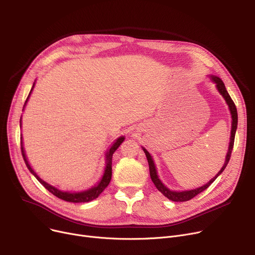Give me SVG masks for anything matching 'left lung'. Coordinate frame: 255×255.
Instances as JSON below:
<instances>
[{
  "mask_svg": "<svg viewBox=\"0 0 255 255\" xmlns=\"http://www.w3.org/2000/svg\"><path fill=\"white\" fill-rule=\"evenodd\" d=\"M211 79L213 80L214 83L216 84V87L218 89V91L220 92L221 95L224 97L225 101L227 102V104H229V107H230V111H231V114H232V119H233V122H232V135H231V142H230V146H229V152H227V155H226V159H225V162L222 166V168L220 169V171L217 173V175L214 177L209 183H207L206 185L199 187V188H196L194 190H189V191H182V192H177V191H171L169 190L168 188H166V187L161 183V181H160L158 179V176H157V171H156V168H155V164H154V161L153 159L151 157V155L149 154V152L146 151L145 149H143V152L146 156V159H148V163H149V168H150V176H151V179L154 183V185L156 186V188L161 192L165 197H167L168 199L172 200V202H187V200H190L191 198H193L194 196H196L197 194L202 193L203 191H205L208 187L216 180V178L220 175V173L224 170V168L226 167L227 163L230 162V159H231V156H232V151H233V148H234V142H235V135H236V130H237V126H238V113H237V107L233 101V99L231 98L230 94L227 93L226 89H225V86L223 84L222 80L217 77V76H211Z\"/></svg>",
  "mask_w": 255,
  "mask_h": 255,
  "instance_id": "obj_1",
  "label": "left lung"
}]
</instances>
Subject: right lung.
Wrapping results in <instances>:
<instances>
[{
	"label": "right lung",
	"instance_id": "obj_1",
	"mask_svg": "<svg viewBox=\"0 0 255 255\" xmlns=\"http://www.w3.org/2000/svg\"><path fill=\"white\" fill-rule=\"evenodd\" d=\"M33 87H34V85H33ZM31 92H32V90H31ZM31 92H30V94H31ZM30 94H29V96H30ZM29 96H28V98H26L25 103H26V101H28ZM25 103H24V105H25ZM20 121H21V118H20ZM123 140H124V136L119 137V138L116 140V142L112 145V148L110 149V151L107 152V154H106V167H105L104 175H103L102 180L100 181V183H99L97 186L93 187V188H91V189H89V190H87V191L78 192V193H70V192H63V191H60V190H58L57 188H55V187H52V186L48 185L47 183H45L44 181H42L41 179H40V178L36 175L35 171L31 168V166H30V164H29V162H28V160H26V157H25V154H24V151H23L21 137H20V148H21V155H22V158H23V160H24V163H25L26 167H28V169L33 173V175L35 176V178H36L40 183H41L50 193H52L53 195L59 197V198H61V199H63V200H66V202H69V203H88V202H91V200H93V199L97 198V197L101 194V192L106 188V187L109 186V184H110V182H111V180H112V161H113V154H114L115 151L119 148V145L123 142Z\"/></svg>",
	"mask_w": 255,
	"mask_h": 255
}]
</instances>
